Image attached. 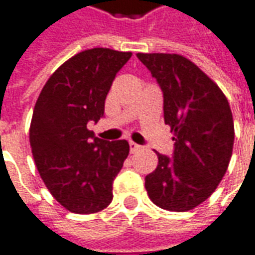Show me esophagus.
<instances>
[{
	"label": "esophagus",
	"mask_w": 255,
	"mask_h": 255,
	"mask_svg": "<svg viewBox=\"0 0 255 255\" xmlns=\"http://www.w3.org/2000/svg\"><path fill=\"white\" fill-rule=\"evenodd\" d=\"M129 145H130V152H131V154H134V152H137V151L141 150V145L136 144V143H133V141H130V143H129Z\"/></svg>",
	"instance_id": "34e87169"
}]
</instances>
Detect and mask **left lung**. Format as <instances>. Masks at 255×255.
<instances>
[{
  "mask_svg": "<svg viewBox=\"0 0 255 255\" xmlns=\"http://www.w3.org/2000/svg\"><path fill=\"white\" fill-rule=\"evenodd\" d=\"M137 58L161 86L165 124L175 141L172 159L157 152L145 190L162 210L189 211L211 196L229 166L235 141L231 107L218 84L183 55L138 52Z\"/></svg>",
  "mask_w": 255,
  "mask_h": 255,
  "instance_id": "obj_1",
  "label": "left lung"
}]
</instances>
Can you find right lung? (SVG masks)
<instances>
[{
    "label": "right lung",
    "instance_id": "obj_1",
    "mask_svg": "<svg viewBox=\"0 0 255 255\" xmlns=\"http://www.w3.org/2000/svg\"><path fill=\"white\" fill-rule=\"evenodd\" d=\"M131 52L91 48L54 72L37 98L30 147L37 171L68 211L94 214L112 201V183L129 155L126 140L107 141L87 129L104 117L107 94Z\"/></svg>",
    "mask_w": 255,
    "mask_h": 255
}]
</instances>
